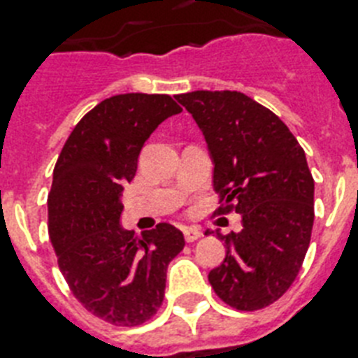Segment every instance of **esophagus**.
<instances>
[{
    "label": "esophagus",
    "instance_id": "esophagus-1",
    "mask_svg": "<svg viewBox=\"0 0 358 358\" xmlns=\"http://www.w3.org/2000/svg\"><path fill=\"white\" fill-rule=\"evenodd\" d=\"M200 236H202V233H200V229H196V227H185L184 229V238L189 244L200 238Z\"/></svg>",
    "mask_w": 358,
    "mask_h": 358
}]
</instances>
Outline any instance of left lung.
<instances>
[{
  "label": "left lung",
  "mask_w": 358,
  "mask_h": 358,
  "mask_svg": "<svg viewBox=\"0 0 358 358\" xmlns=\"http://www.w3.org/2000/svg\"><path fill=\"white\" fill-rule=\"evenodd\" d=\"M176 100L193 114L215 162V215H242L240 233H218L225 258L209 284L238 311L266 308L295 282L311 240L315 182L304 149L244 92L194 91Z\"/></svg>",
  "instance_id": "left-lung-1"
}]
</instances>
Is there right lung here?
<instances>
[{
    "label": "right lung",
    "instance_id": "right-lung-1",
    "mask_svg": "<svg viewBox=\"0 0 358 358\" xmlns=\"http://www.w3.org/2000/svg\"><path fill=\"white\" fill-rule=\"evenodd\" d=\"M178 113L169 94L110 96L76 123L54 165L47 203L59 271L78 302L114 326L155 317L167 266L185 245L171 224L142 236L120 225V194L136 174L143 143Z\"/></svg>",
    "mask_w": 358,
    "mask_h": 358
}]
</instances>
